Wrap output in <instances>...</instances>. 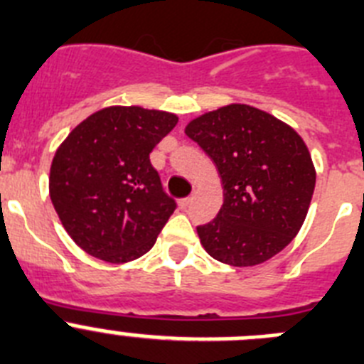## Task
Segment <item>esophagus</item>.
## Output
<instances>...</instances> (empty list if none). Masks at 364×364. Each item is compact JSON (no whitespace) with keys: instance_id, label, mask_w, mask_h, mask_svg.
Wrapping results in <instances>:
<instances>
[{"instance_id":"obj_1","label":"esophagus","mask_w":364,"mask_h":364,"mask_svg":"<svg viewBox=\"0 0 364 364\" xmlns=\"http://www.w3.org/2000/svg\"><path fill=\"white\" fill-rule=\"evenodd\" d=\"M193 201V196H190V198H185V199H181V201H179V205L183 206V208H186V206L190 205V203Z\"/></svg>"}]
</instances>
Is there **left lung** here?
I'll return each instance as SVG.
<instances>
[{"instance_id": "1", "label": "left lung", "mask_w": 364, "mask_h": 364, "mask_svg": "<svg viewBox=\"0 0 364 364\" xmlns=\"http://www.w3.org/2000/svg\"><path fill=\"white\" fill-rule=\"evenodd\" d=\"M188 138L215 163L224 203L198 235L210 257L228 266H259L300 232L311 206L316 168L291 125L247 104L193 118Z\"/></svg>"}]
</instances>
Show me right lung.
Instances as JSON below:
<instances>
[{
	"label": "right lung",
	"instance_id": "add662e5",
	"mask_svg": "<svg viewBox=\"0 0 364 364\" xmlns=\"http://www.w3.org/2000/svg\"><path fill=\"white\" fill-rule=\"evenodd\" d=\"M178 124L174 113L109 105L80 122L50 166V199L68 235L104 262L140 259L176 208L149 154Z\"/></svg>",
	"mask_w": 364,
	"mask_h": 364
}]
</instances>
